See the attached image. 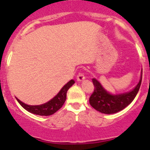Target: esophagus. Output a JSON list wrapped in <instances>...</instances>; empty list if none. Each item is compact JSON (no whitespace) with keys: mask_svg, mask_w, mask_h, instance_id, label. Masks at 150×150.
I'll use <instances>...</instances> for the list:
<instances>
[{"mask_svg":"<svg viewBox=\"0 0 150 150\" xmlns=\"http://www.w3.org/2000/svg\"><path fill=\"white\" fill-rule=\"evenodd\" d=\"M76 79H77L78 82L83 81V80L85 79V76L83 75V74H82V73H79V74L77 75V76H76Z\"/></svg>","mask_w":150,"mask_h":150,"instance_id":"34e87169","label":"esophagus"}]
</instances>
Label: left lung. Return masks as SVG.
I'll use <instances>...</instances> for the list:
<instances>
[{"instance_id":"8db88e82","label":"left lung","mask_w":150,"mask_h":150,"mask_svg":"<svg viewBox=\"0 0 150 150\" xmlns=\"http://www.w3.org/2000/svg\"><path fill=\"white\" fill-rule=\"evenodd\" d=\"M142 81V70L137 86L131 91L120 94L107 91L101 83L95 78L92 79L95 90L89 98L90 105L94 109L104 114H113L120 112L129 105L137 95Z\"/></svg>"}]
</instances>
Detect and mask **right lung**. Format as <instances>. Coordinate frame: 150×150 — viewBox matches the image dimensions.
I'll list each match as a JSON object with an SVG mask.
<instances>
[{
  "mask_svg": "<svg viewBox=\"0 0 150 150\" xmlns=\"http://www.w3.org/2000/svg\"><path fill=\"white\" fill-rule=\"evenodd\" d=\"M74 83H75V81L74 79L70 80L62 87L59 93L54 98H52L51 100L46 103L40 104V105H28L21 101L20 100H18L17 98H16L24 109H25L29 112H31L35 115H39V116H50V115L54 114L63 106L67 98V90L71 88Z\"/></svg>",
  "mask_w": 150,
  "mask_h": 150,
  "instance_id": "obj_1",
  "label": "right lung"
}]
</instances>
